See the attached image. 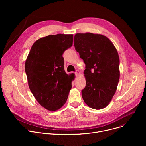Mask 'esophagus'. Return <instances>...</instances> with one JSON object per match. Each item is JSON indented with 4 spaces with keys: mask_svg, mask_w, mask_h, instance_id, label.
<instances>
[{
    "mask_svg": "<svg viewBox=\"0 0 146 146\" xmlns=\"http://www.w3.org/2000/svg\"><path fill=\"white\" fill-rule=\"evenodd\" d=\"M80 74V72L79 70H76V71L75 74H76V76H78V75H79Z\"/></svg>",
    "mask_w": 146,
    "mask_h": 146,
    "instance_id": "esophagus-1",
    "label": "esophagus"
}]
</instances>
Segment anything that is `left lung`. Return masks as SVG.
I'll list each match as a JSON object with an SVG mask.
<instances>
[{"mask_svg":"<svg viewBox=\"0 0 146 146\" xmlns=\"http://www.w3.org/2000/svg\"><path fill=\"white\" fill-rule=\"evenodd\" d=\"M75 49L86 64V86L83 100L91 108H106L114 95L119 79V58L116 48L106 36L90 32L76 33Z\"/></svg>","mask_w":146,"mask_h":146,"instance_id":"left-lung-1","label":"left lung"}]
</instances>
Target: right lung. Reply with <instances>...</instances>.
I'll use <instances>...</instances> for the list:
<instances>
[{"instance_id":"obj_1","label":"right lung","mask_w":146,"mask_h":146,"mask_svg":"<svg viewBox=\"0 0 146 146\" xmlns=\"http://www.w3.org/2000/svg\"><path fill=\"white\" fill-rule=\"evenodd\" d=\"M72 34L50 35L36 40L27 56L25 70L29 89L41 106L50 111L66 103L74 77L64 70V51L73 45Z\"/></svg>"}]
</instances>
